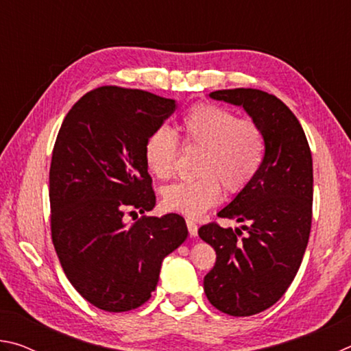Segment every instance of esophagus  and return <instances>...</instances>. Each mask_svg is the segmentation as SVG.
<instances>
[{
    "label": "esophagus",
    "instance_id": "1",
    "mask_svg": "<svg viewBox=\"0 0 351 351\" xmlns=\"http://www.w3.org/2000/svg\"><path fill=\"white\" fill-rule=\"evenodd\" d=\"M186 223H187V229H189V234H190V237H197V234H198V226H197V223L193 221V219H186Z\"/></svg>",
    "mask_w": 351,
    "mask_h": 351
}]
</instances>
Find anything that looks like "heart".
Segmentation results:
<instances>
[{
	"label": "heart",
	"instance_id": "b5f03b06",
	"mask_svg": "<svg viewBox=\"0 0 351 351\" xmlns=\"http://www.w3.org/2000/svg\"><path fill=\"white\" fill-rule=\"evenodd\" d=\"M182 144L201 148L195 180L165 187L162 203L170 212L198 218L218 203L224 189L235 195L245 190L265 161L266 142L261 128L249 119H239L228 108L197 104L180 122ZM180 144L167 127H158L144 142V161L158 180L173 176Z\"/></svg>",
	"mask_w": 351,
	"mask_h": 351
}]
</instances>
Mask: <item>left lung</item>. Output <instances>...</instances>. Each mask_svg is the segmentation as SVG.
Returning a JSON list of instances; mask_svg holds the SVG:
<instances>
[{
    "label": "left lung",
    "instance_id": "8db88e82",
    "mask_svg": "<svg viewBox=\"0 0 351 351\" xmlns=\"http://www.w3.org/2000/svg\"><path fill=\"white\" fill-rule=\"evenodd\" d=\"M215 100L243 106L266 142L258 175L218 217L237 219L246 230L201 226V240L215 249V266L204 293L229 316L268 310L287 293L300 268L313 218V158L300 122L280 99L252 88L213 91Z\"/></svg>",
    "mask_w": 351,
    "mask_h": 351
}]
</instances>
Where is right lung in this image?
<instances>
[{
	"label": "right lung",
	"mask_w": 351,
	"mask_h": 351,
	"mask_svg": "<svg viewBox=\"0 0 351 351\" xmlns=\"http://www.w3.org/2000/svg\"><path fill=\"white\" fill-rule=\"evenodd\" d=\"M173 99L100 86L64 117L49 169L51 235L71 285L110 313L130 311L156 289L162 260L187 239L178 213L141 217L156 204L144 142L175 111Z\"/></svg>",
	"instance_id": "add662e5"
}]
</instances>
